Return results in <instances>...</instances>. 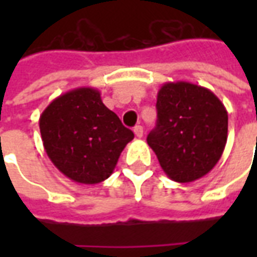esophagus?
<instances>
[{
  "label": "esophagus",
  "mask_w": 257,
  "mask_h": 257,
  "mask_svg": "<svg viewBox=\"0 0 257 257\" xmlns=\"http://www.w3.org/2000/svg\"><path fill=\"white\" fill-rule=\"evenodd\" d=\"M134 132L136 135V138H143V126L142 125H136L134 128Z\"/></svg>",
  "instance_id": "1"
}]
</instances>
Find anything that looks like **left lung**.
Returning a JSON list of instances; mask_svg holds the SVG:
<instances>
[{"mask_svg":"<svg viewBox=\"0 0 257 257\" xmlns=\"http://www.w3.org/2000/svg\"><path fill=\"white\" fill-rule=\"evenodd\" d=\"M157 117L147 143L168 178L190 183L213 169L226 147L228 115L212 90L167 82L158 90Z\"/></svg>","mask_w":257,"mask_h":257,"instance_id":"8db88e82","label":"left lung"}]
</instances>
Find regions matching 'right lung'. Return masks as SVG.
Instances as JSON below:
<instances>
[{
    "label": "right lung",
    "instance_id": "add662e5",
    "mask_svg": "<svg viewBox=\"0 0 257 257\" xmlns=\"http://www.w3.org/2000/svg\"><path fill=\"white\" fill-rule=\"evenodd\" d=\"M44 149L64 176L81 184L100 183L114 171L135 135L101 101L100 92L82 86L58 96L40 117Z\"/></svg>",
    "mask_w": 257,
    "mask_h": 257
}]
</instances>
